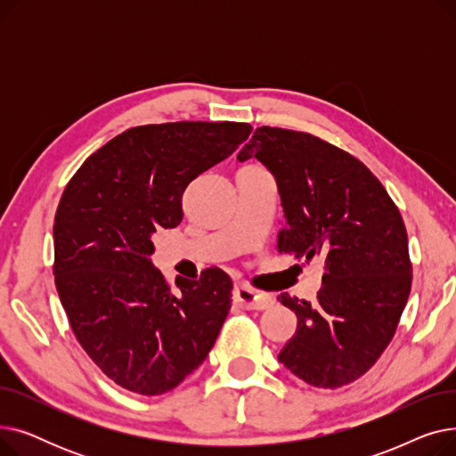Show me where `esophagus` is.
<instances>
[{"instance_id":"34e87169","label":"esophagus","mask_w":456,"mask_h":456,"mask_svg":"<svg viewBox=\"0 0 456 456\" xmlns=\"http://www.w3.org/2000/svg\"><path fill=\"white\" fill-rule=\"evenodd\" d=\"M234 301L246 310H265L273 305V297L268 294L255 292L248 286H236L234 289Z\"/></svg>"}]
</instances>
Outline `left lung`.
<instances>
[{"label":"left lung","instance_id":"1","mask_svg":"<svg viewBox=\"0 0 456 456\" xmlns=\"http://www.w3.org/2000/svg\"><path fill=\"white\" fill-rule=\"evenodd\" d=\"M253 157L279 188L286 222L279 251L323 265L314 303L279 296L297 316L279 362L310 387H344L377 362L409 299L403 218L361 160L313 134L258 127L236 159Z\"/></svg>","mask_w":456,"mask_h":456}]
</instances>
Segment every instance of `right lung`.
I'll return each mask as SVG.
<instances>
[{
  "label": "right lung",
  "mask_w": 456,
  "mask_h": 456,
  "mask_svg": "<svg viewBox=\"0 0 456 456\" xmlns=\"http://www.w3.org/2000/svg\"><path fill=\"white\" fill-rule=\"evenodd\" d=\"M253 127L177 122L127 129L68 183L55 224V284L71 330L126 390H174L212 349L231 308V277L208 268L170 289L151 253L183 220V191L232 155Z\"/></svg>",
  "instance_id": "add662e5"
}]
</instances>
